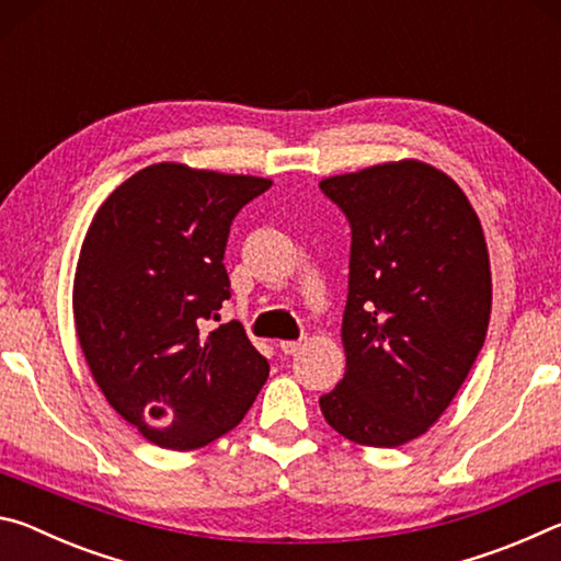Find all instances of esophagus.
<instances>
[{"label": "esophagus", "instance_id": "obj_1", "mask_svg": "<svg viewBox=\"0 0 561 561\" xmlns=\"http://www.w3.org/2000/svg\"><path fill=\"white\" fill-rule=\"evenodd\" d=\"M301 346H304V341H301V339H299V341H282V344H279L282 354H287V356H294V354H297V351H301Z\"/></svg>", "mask_w": 561, "mask_h": 561}]
</instances>
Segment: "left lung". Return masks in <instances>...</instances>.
<instances>
[{
  "label": "left lung",
  "mask_w": 561,
  "mask_h": 561,
  "mask_svg": "<svg viewBox=\"0 0 561 561\" xmlns=\"http://www.w3.org/2000/svg\"><path fill=\"white\" fill-rule=\"evenodd\" d=\"M319 187L351 225L346 374L321 413L348 440L398 448L438 421L485 344V234L458 183L421 160Z\"/></svg>",
  "instance_id": "left-lung-1"
}]
</instances>
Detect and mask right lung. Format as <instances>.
<instances>
[{"label":"right lung","instance_id":"1","mask_svg":"<svg viewBox=\"0 0 561 561\" xmlns=\"http://www.w3.org/2000/svg\"><path fill=\"white\" fill-rule=\"evenodd\" d=\"M272 180L156 163L93 215L73 279L87 364L123 421L170 450L232 431L270 364L240 321L207 331L230 299L225 247L242 207Z\"/></svg>","mask_w":561,"mask_h":561}]
</instances>
